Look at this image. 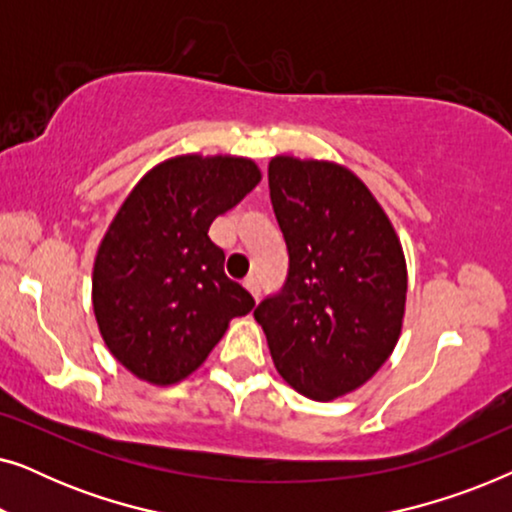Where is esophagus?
Segmentation results:
<instances>
[{
	"instance_id": "esophagus-1",
	"label": "esophagus",
	"mask_w": 512,
	"mask_h": 512,
	"mask_svg": "<svg viewBox=\"0 0 512 512\" xmlns=\"http://www.w3.org/2000/svg\"><path fill=\"white\" fill-rule=\"evenodd\" d=\"M244 286H247V291L251 293V296H254V300L258 303V296H261V286H258L256 279L254 277L247 279V282H244Z\"/></svg>"
}]
</instances>
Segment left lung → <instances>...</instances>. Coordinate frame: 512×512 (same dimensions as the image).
<instances>
[{
	"mask_svg": "<svg viewBox=\"0 0 512 512\" xmlns=\"http://www.w3.org/2000/svg\"><path fill=\"white\" fill-rule=\"evenodd\" d=\"M268 184L289 277L254 317L277 373L298 394L333 401L394 352L408 293L401 240L368 186L338 163L275 156Z\"/></svg>",
	"mask_w": 512,
	"mask_h": 512,
	"instance_id": "obj_1",
	"label": "left lung"
}]
</instances>
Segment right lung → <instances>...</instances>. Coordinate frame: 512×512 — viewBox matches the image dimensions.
Segmentation results:
<instances>
[{
  "instance_id": "add662e5",
  "label": "right lung",
  "mask_w": 512,
  "mask_h": 512,
  "mask_svg": "<svg viewBox=\"0 0 512 512\" xmlns=\"http://www.w3.org/2000/svg\"><path fill=\"white\" fill-rule=\"evenodd\" d=\"M258 181L254 160L188 153L146 172L118 209L95 256L93 310L104 345L139 380H186L230 319L254 310L207 233Z\"/></svg>"
}]
</instances>
